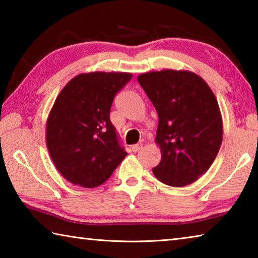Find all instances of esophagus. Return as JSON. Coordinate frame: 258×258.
I'll use <instances>...</instances> for the list:
<instances>
[{"label":"esophagus","instance_id":"obj_1","mask_svg":"<svg viewBox=\"0 0 258 258\" xmlns=\"http://www.w3.org/2000/svg\"><path fill=\"white\" fill-rule=\"evenodd\" d=\"M142 147H143L142 143H138V145H134V146H132L131 148H132V151L133 152H138V151H140V150L142 149Z\"/></svg>","mask_w":258,"mask_h":258}]
</instances>
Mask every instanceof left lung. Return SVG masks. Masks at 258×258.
<instances>
[{
	"label": "left lung",
	"mask_w": 258,
	"mask_h": 258,
	"mask_svg": "<svg viewBox=\"0 0 258 258\" xmlns=\"http://www.w3.org/2000/svg\"><path fill=\"white\" fill-rule=\"evenodd\" d=\"M138 82L159 118L156 142L161 160L152 172L167 185L191 184L208 171L222 143L223 124L215 95L191 72L146 73Z\"/></svg>",
	"instance_id": "1"
}]
</instances>
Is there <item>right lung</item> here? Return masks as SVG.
Segmentation results:
<instances>
[{
    "mask_svg": "<svg viewBox=\"0 0 258 258\" xmlns=\"http://www.w3.org/2000/svg\"><path fill=\"white\" fill-rule=\"evenodd\" d=\"M131 78L127 73L81 74L55 99L46 146L56 169L73 184L99 186L127 155L110 121V108Z\"/></svg>",
    "mask_w": 258,
    "mask_h": 258,
    "instance_id": "obj_1",
    "label": "right lung"
}]
</instances>
